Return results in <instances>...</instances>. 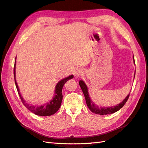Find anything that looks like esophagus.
Wrapping results in <instances>:
<instances>
[{"mask_svg":"<svg viewBox=\"0 0 148 148\" xmlns=\"http://www.w3.org/2000/svg\"><path fill=\"white\" fill-rule=\"evenodd\" d=\"M83 70L81 69V68H77V69H75V71H74V75L75 77H80L81 75L83 74Z\"/></svg>","mask_w":148,"mask_h":148,"instance_id":"esophagus-1","label":"esophagus"}]
</instances>
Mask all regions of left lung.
Here are the masks:
<instances>
[{
    "instance_id": "8db88e82",
    "label": "left lung",
    "mask_w": 148,
    "mask_h": 148,
    "mask_svg": "<svg viewBox=\"0 0 148 148\" xmlns=\"http://www.w3.org/2000/svg\"><path fill=\"white\" fill-rule=\"evenodd\" d=\"M134 62L135 63L134 59ZM134 76H135V74H134ZM79 84L80 85V87L82 90L83 94H84V95L87 106H88V107L89 108V109L90 111L94 113L97 114H100V115L111 114L117 112V111H119L121 108H122L123 107V106L126 104L129 97H130V94H128L127 96L125 98V99L123 102H121V103L116 106L110 107V108L99 107L94 104L93 102H92L91 100H90L89 96L88 88H87L85 83L82 81H80L79 82Z\"/></svg>"
}]
</instances>
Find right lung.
Here are the masks:
<instances>
[{"instance_id": "1", "label": "right lung", "mask_w": 148, "mask_h": 148, "mask_svg": "<svg viewBox=\"0 0 148 148\" xmlns=\"http://www.w3.org/2000/svg\"><path fill=\"white\" fill-rule=\"evenodd\" d=\"M14 75L15 83H16V88L22 104H23L30 111H31L32 112L35 114L36 115L41 116H51L52 114H55L59 110L62 101V90L64 87V85L65 84V83L67 81H69V79L73 78L74 77L73 75H71L70 76L62 79V80L59 81L58 83V84H57L56 86L55 96L54 97V98H53V99H52L50 102H49V103L45 104L43 106H34L30 105L27 103H26L25 101L24 100L23 98H22L21 94L20 93L19 89H18V86L16 81V60H15V64H14Z\"/></svg>"}]
</instances>
